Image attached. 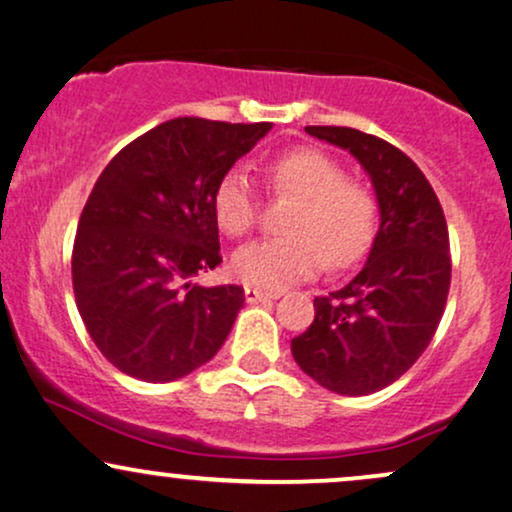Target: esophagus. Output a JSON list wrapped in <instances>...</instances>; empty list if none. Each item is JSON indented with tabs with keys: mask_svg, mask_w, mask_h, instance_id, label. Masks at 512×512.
I'll return each mask as SVG.
<instances>
[{
	"mask_svg": "<svg viewBox=\"0 0 512 512\" xmlns=\"http://www.w3.org/2000/svg\"><path fill=\"white\" fill-rule=\"evenodd\" d=\"M274 298H279V293L252 289V286L245 289V301H248V303H267V301H274Z\"/></svg>",
	"mask_w": 512,
	"mask_h": 512,
	"instance_id": "obj_1",
	"label": "esophagus"
}]
</instances>
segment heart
Instances as JSON below:
<instances>
[{
    "instance_id": "1",
    "label": "heart",
    "mask_w": 512,
    "mask_h": 512,
    "mask_svg": "<svg viewBox=\"0 0 512 512\" xmlns=\"http://www.w3.org/2000/svg\"><path fill=\"white\" fill-rule=\"evenodd\" d=\"M276 195L293 197L284 221L289 236L255 240L236 250L233 274L243 284L281 289L313 276L330 260L351 267L366 255L378 231V202L363 182L317 149H291L264 168ZM214 216L223 233L240 238L257 221V195L243 170H228L216 182Z\"/></svg>"
}]
</instances>
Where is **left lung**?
<instances>
[{"instance_id":"8db88e82","label":"left lung","mask_w":512,"mask_h":512,"mask_svg":"<svg viewBox=\"0 0 512 512\" xmlns=\"http://www.w3.org/2000/svg\"><path fill=\"white\" fill-rule=\"evenodd\" d=\"M346 149L373 182L380 228L363 269L315 298V320L291 339L303 373L361 397L402 378L431 344L450 289V238L431 182L407 154L351 127H305Z\"/></svg>"}]
</instances>
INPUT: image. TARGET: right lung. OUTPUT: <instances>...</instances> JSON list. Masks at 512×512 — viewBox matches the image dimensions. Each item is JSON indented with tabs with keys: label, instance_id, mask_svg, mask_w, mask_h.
Masks as SVG:
<instances>
[{
	"label": "right lung",
	"instance_id": "right-lung-1",
	"mask_svg": "<svg viewBox=\"0 0 512 512\" xmlns=\"http://www.w3.org/2000/svg\"><path fill=\"white\" fill-rule=\"evenodd\" d=\"M269 122L175 117L134 139L93 185L72 252L81 320L101 354L144 383H170L211 361L245 293L199 286L221 264L214 190Z\"/></svg>",
	"mask_w": 512,
	"mask_h": 512
}]
</instances>
